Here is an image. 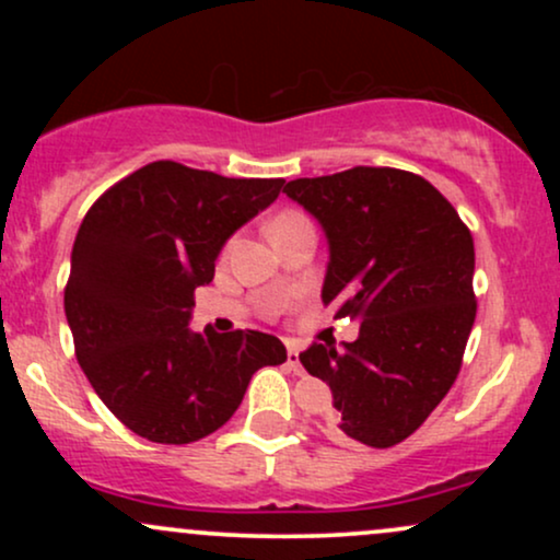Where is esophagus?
<instances>
[{"mask_svg": "<svg viewBox=\"0 0 560 560\" xmlns=\"http://www.w3.org/2000/svg\"><path fill=\"white\" fill-rule=\"evenodd\" d=\"M287 365L300 374V347L292 342H287Z\"/></svg>", "mask_w": 560, "mask_h": 560, "instance_id": "obj_1", "label": "esophagus"}]
</instances>
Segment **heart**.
Wrapping results in <instances>:
<instances>
[{"label":"heart","instance_id":"heart-1","mask_svg":"<svg viewBox=\"0 0 560 560\" xmlns=\"http://www.w3.org/2000/svg\"><path fill=\"white\" fill-rule=\"evenodd\" d=\"M294 215H298V213H284V215L276 218V221H284V218H294ZM276 221H273V223H276Z\"/></svg>","mask_w":560,"mask_h":560}]
</instances>
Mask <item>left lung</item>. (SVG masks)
Listing matches in <instances>:
<instances>
[{
    "instance_id": "left-lung-1",
    "label": "left lung",
    "mask_w": 560,
    "mask_h": 560,
    "mask_svg": "<svg viewBox=\"0 0 560 560\" xmlns=\"http://www.w3.org/2000/svg\"><path fill=\"white\" fill-rule=\"evenodd\" d=\"M329 242L320 300L334 318H358L355 342H313L307 374L329 384L331 432L392 447L427 421L464 361L477 318L471 231L427 178L358 168L294 178Z\"/></svg>"
}]
</instances>
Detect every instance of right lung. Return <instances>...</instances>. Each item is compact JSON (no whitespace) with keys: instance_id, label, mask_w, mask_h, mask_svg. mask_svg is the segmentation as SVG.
<instances>
[{"instance_id":"right-lung-1","label":"right lung","mask_w":560,"mask_h":560,"mask_svg":"<svg viewBox=\"0 0 560 560\" xmlns=\"http://www.w3.org/2000/svg\"><path fill=\"white\" fill-rule=\"evenodd\" d=\"M284 178H226L158 160L92 205L75 234L66 316L100 400L133 434L189 445L221 429L262 365L287 347L262 331L189 329L195 289L213 281L236 229Z\"/></svg>"}]
</instances>
